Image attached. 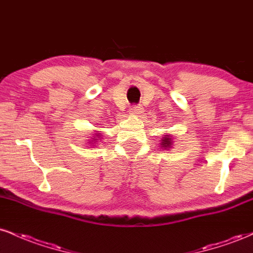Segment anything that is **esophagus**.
Returning <instances> with one entry per match:
<instances>
[{"instance_id": "obj_1", "label": "esophagus", "mask_w": 253, "mask_h": 253, "mask_svg": "<svg viewBox=\"0 0 253 253\" xmlns=\"http://www.w3.org/2000/svg\"><path fill=\"white\" fill-rule=\"evenodd\" d=\"M129 110L132 114H141V110H143V108H141L139 104H133V106H130Z\"/></svg>"}]
</instances>
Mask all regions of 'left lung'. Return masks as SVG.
<instances>
[{"mask_svg": "<svg viewBox=\"0 0 253 253\" xmlns=\"http://www.w3.org/2000/svg\"><path fill=\"white\" fill-rule=\"evenodd\" d=\"M162 145H163V147H170L172 143H171V138L169 136H164L163 140H162Z\"/></svg>", "mask_w": 253, "mask_h": 253, "instance_id": "8db88e82", "label": "left lung"}]
</instances>
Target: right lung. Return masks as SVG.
Wrapping results in <instances>:
<instances>
[{"mask_svg":"<svg viewBox=\"0 0 253 253\" xmlns=\"http://www.w3.org/2000/svg\"><path fill=\"white\" fill-rule=\"evenodd\" d=\"M98 136H100V135H98ZM94 138H96V136H94ZM95 140H97V139H95ZM98 140H100V139H98Z\"/></svg>","mask_w":253,"mask_h":253,"instance_id":"add662e5","label":"right lung"}]
</instances>
